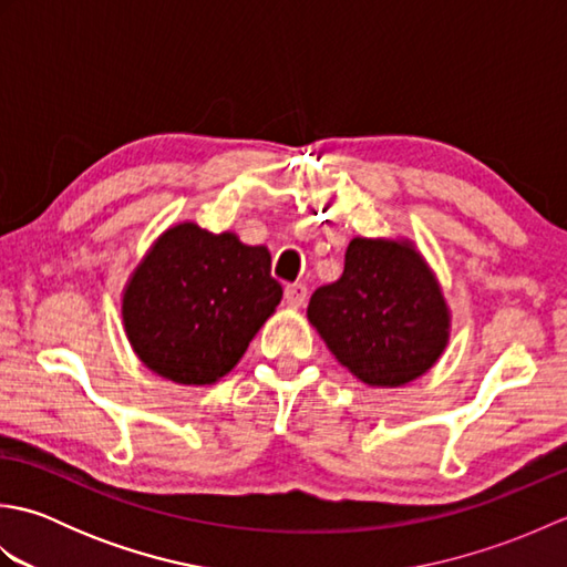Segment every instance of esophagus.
Listing matches in <instances>:
<instances>
[{
    "label": "esophagus",
    "instance_id": "esophagus-1",
    "mask_svg": "<svg viewBox=\"0 0 567 567\" xmlns=\"http://www.w3.org/2000/svg\"><path fill=\"white\" fill-rule=\"evenodd\" d=\"M285 302L290 307H302L307 302V287L302 282H292L285 287Z\"/></svg>",
    "mask_w": 567,
    "mask_h": 567
}]
</instances>
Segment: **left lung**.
Listing matches in <instances>:
<instances>
[{
	"mask_svg": "<svg viewBox=\"0 0 567 567\" xmlns=\"http://www.w3.org/2000/svg\"><path fill=\"white\" fill-rule=\"evenodd\" d=\"M307 317L343 368L372 388H400L436 363L451 315L409 240L353 238L343 275L311 295Z\"/></svg>",
	"mask_w": 567,
	"mask_h": 567,
	"instance_id": "obj_1",
	"label": "left lung"
}]
</instances>
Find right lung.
<instances>
[{
  "mask_svg": "<svg viewBox=\"0 0 567 567\" xmlns=\"http://www.w3.org/2000/svg\"><path fill=\"white\" fill-rule=\"evenodd\" d=\"M280 299L268 248L187 221L167 228L138 262L122 317L143 365L177 384H214Z\"/></svg>",
  "mask_w": 567,
  "mask_h": 567,
  "instance_id": "right-lung-1",
  "label": "right lung"
}]
</instances>
